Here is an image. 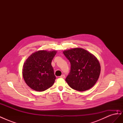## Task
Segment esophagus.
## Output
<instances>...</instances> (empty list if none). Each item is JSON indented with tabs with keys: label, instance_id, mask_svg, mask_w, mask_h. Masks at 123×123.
<instances>
[{
	"label": "esophagus",
	"instance_id": "esophagus-1",
	"mask_svg": "<svg viewBox=\"0 0 123 123\" xmlns=\"http://www.w3.org/2000/svg\"><path fill=\"white\" fill-rule=\"evenodd\" d=\"M60 77H61V78H62V79H64V78L65 77V75H64V74H62V75Z\"/></svg>",
	"mask_w": 123,
	"mask_h": 123
}]
</instances>
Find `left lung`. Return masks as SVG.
<instances>
[{
    "mask_svg": "<svg viewBox=\"0 0 123 123\" xmlns=\"http://www.w3.org/2000/svg\"><path fill=\"white\" fill-rule=\"evenodd\" d=\"M71 64V70L66 81L77 91L89 90L98 81L100 73L99 61L95 56L83 48H76L63 51Z\"/></svg>",
    "mask_w": 123,
    "mask_h": 123,
    "instance_id": "left-lung-1",
    "label": "left lung"
}]
</instances>
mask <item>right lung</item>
I'll list each match as a JSON object with an SVG mask.
<instances>
[{"mask_svg":"<svg viewBox=\"0 0 123 123\" xmlns=\"http://www.w3.org/2000/svg\"><path fill=\"white\" fill-rule=\"evenodd\" d=\"M56 53L55 50H39L26 59L22 73L25 83L33 90L43 91L52 86L56 77L51 62Z\"/></svg>","mask_w":123,"mask_h":123,"instance_id":"add662e5","label":"right lung"}]
</instances>
